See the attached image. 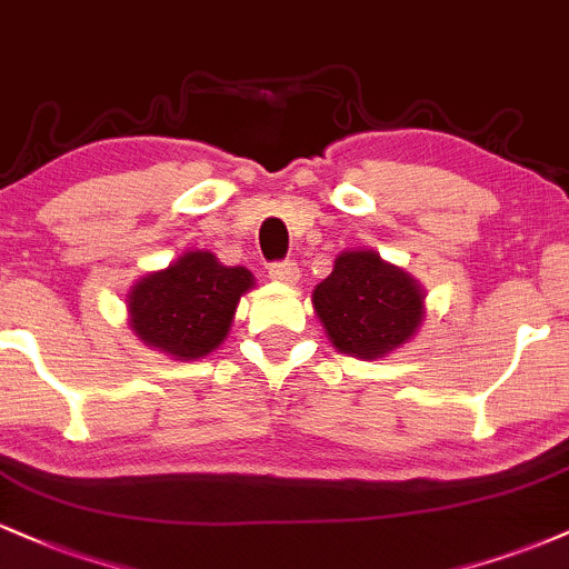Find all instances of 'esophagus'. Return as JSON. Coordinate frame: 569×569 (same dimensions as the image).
<instances>
[{"label": "esophagus", "mask_w": 569, "mask_h": 569, "mask_svg": "<svg viewBox=\"0 0 569 569\" xmlns=\"http://www.w3.org/2000/svg\"><path fill=\"white\" fill-rule=\"evenodd\" d=\"M272 280H280V283H297L299 280V264L293 259H283V262H272L267 267Z\"/></svg>", "instance_id": "1"}]
</instances>
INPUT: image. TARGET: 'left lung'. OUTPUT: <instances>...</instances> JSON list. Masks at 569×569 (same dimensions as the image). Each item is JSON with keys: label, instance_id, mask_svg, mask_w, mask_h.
<instances>
[{"label": "left lung", "instance_id": "8db88e82", "mask_svg": "<svg viewBox=\"0 0 569 569\" xmlns=\"http://www.w3.org/2000/svg\"><path fill=\"white\" fill-rule=\"evenodd\" d=\"M312 307L335 348L358 358L401 348L422 321L420 286L375 251L337 257L331 276L312 291Z\"/></svg>", "mask_w": 569, "mask_h": 569}]
</instances>
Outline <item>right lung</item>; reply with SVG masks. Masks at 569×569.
<instances>
[{
	"label": "right lung",
	"instance_id": "obj_1",
	"mask_svg": "<svg viewBox=\"0 0 569 569\" xmlns=\"http://www.w3.org/2000/svg\"><path fill=\"white\" fill-rule=\"evenodd\" d=\"M251 286L246 267H224L213 253L192 251L133 286L130 326L149 348L192 361L224 342L240 293Z\"/></svg>",
	"mask_w": 569,
	"mask_h": 569
}]
</instances>
